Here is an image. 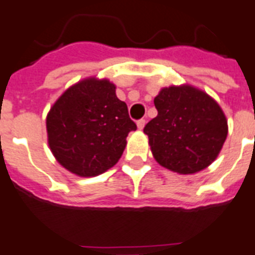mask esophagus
Returning a JSON list of instances; mask_svg holds the SVG:
<instances>
[{
  "mask_svg": "<svg viewBox=\"0 0 255 255\" xmlns=\"http://www.w3.org/2000/svg\"><path fill=\"white\" fill-rule=\"evenodd\" d=\"M144 124H146V121H144L143 118H140V120H138V121H137L138 129H143V128H144Z\"/></svg>",
  "mask_w": 255,
  "mask_h": 255,
  "instance_id": "esophagus-1",
  "label": "esophagus"
}]
</instances>
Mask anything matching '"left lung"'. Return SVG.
Listing matches in <instances>:
<instances>
[{"label": "left lung", "instance_id": "left-lung-1", "mask_svg": "<svg viewBox=\"0 0 255 255\" xmlns=\"http://www.w3.org/2000/svg\"><path fill=\"white\" fill-rule=\"evenodd\" d=\"M154 104L158 116L143 131L156 162L184 175L208 167L228 134L227 118L219 104L189 85L163 88Z\"/></svg>", "mask_w": 255, "mask_h": 255}]
</instances>
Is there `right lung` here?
Returning a JSON list of instances; mask_svg holds the SVG:
<instances>
[{
  "mask_svg": "<svg viewBox=\"0 0 255 255\" xmlns=\"http://www.w3.org/2000/svg\"><path fill=\"white\" fill-rule=\"evenodd\" d=\"M48 144L60 164L79 176H97L113 167L137 129L128 105L108 80L87 79L72 85L47 116Z\"/></svg>",
  "mask_w": 255,
  "mask_h": 255,
  "instance_id": "obj_1",
  "label": "right lung"
}]
</instances>
